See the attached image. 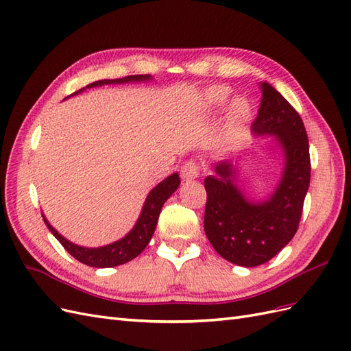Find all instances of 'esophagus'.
<instances>
[{"instance_id":"esophagus-1","label":"esophagus","mask_w":351,"mask_h":351,"mask_svg":"<svg viewBox=\"0 0 351 351\" xmlns=\"http://www.w3.org/2000/svg\"><path fill=\"white\" fill-rule=\"evenodd\" d=\"M199 173H200V167L193 161H189L182 167L183 180H195L199 177Z\"/></svg>"}]
</instances>
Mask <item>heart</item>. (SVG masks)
Wrapping results in <instances>:
<instances>
[{"label":"heart","mask_w":351,"mask_h":351,"mask_svg":"<svg viewBox=\"0 0 351 351\" xmlns=\"http://www.w3.org/2000/svg\"><path fill=\"white\" fill-rule=\"evenodd\" d=\"M228 101V90L221 86H212L202 95V110L208 114L218 112ZM253 119V107L246 98H234L227 107L226 112V132L222 136V146L232 149L240 142L241 137Z\"/></svg>","instance_id":"obj_1"}]
</instances>
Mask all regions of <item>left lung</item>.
Returning a JSON list of instances; mask_svg holds the SVG:
<instances>
[{"instance_id": "obj_1", "label": "left lung", "mask_w": 351, "mask_h": 351, "mask_svg": "<svg viewBox=\"0 0 351 351\" xmlns=\"http://www.w3.org/2000/svg\"><path fill=\"white\" fill-rule=\"evenodd\" d=\"M262 102L252 130L271 136L281 147L284 167L274 192L262 200L239 186V168L230 161L214 165L205 178L204 228L219 256L239 267L271 261L294 237L311 183L309 141L300 115L282 95L263 82Z\"/></svg>"}]
</instances>
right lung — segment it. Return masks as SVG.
Listing matches in <instances>:
<instances>
[{
  "label": "right lung",
  "instance_id": "obj_1",
  "mask_svg": "<svg viewBox=\"0 0 351 351\" xmlns=\"http://www.w3.org/2000/svg\"><path fill=\"white\" fill-rule=\"evenodd\" d=\"M149 80H152L151 74H134V76H127L121 79L98 80L88 84L86 88H97V86H104V84L139 83V82H149ZM83 90L84 88L74 92L73 95H77ZM178 186H180L178 173L168 176L165 180H162L161 183L156 184L151 190L149 195L146 196L143 208L141 210V215L137 218L134 227L127 232L123 239L110 243L107 246L83 247V246H79V244H74L66 237H62L60 232L49 224L45 215L42 217H44L48 230L56 236V239L62 244V247H64L74 259H77L79 262L93 268L119 267V265H123L125 262L134 259L136 256H139V254L143 252V249L147 246V243L151 241L154 236V231L158 224L159 212H161L162 205L165 204L167 199L176 192Z\"/></svg>",
  "mask_w": 351,
  "mask_h": 351
}]
</instances>
